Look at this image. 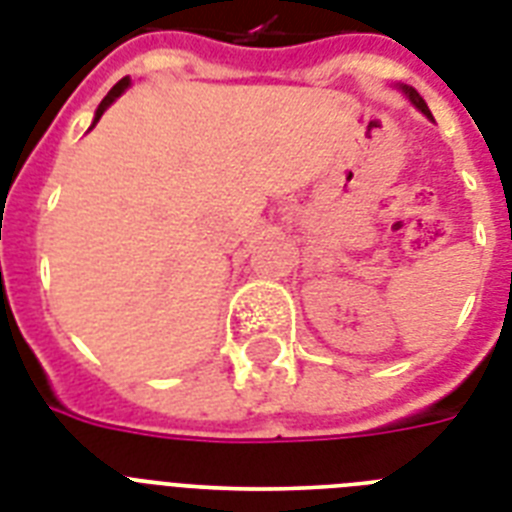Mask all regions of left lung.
Masks as SVG:
<instances>
[{"label": "left lung", "mask_w": 512, "mask_h": 512, "mask_svg": "<svg viewBox=\"0 0 512 512\" xmlns=\"http://www.w3.org/2000/svg\"><path fill=\"white\" fill-rule=\"evenodd\" d=\"M398 90L404 92L406 95V100H409V103H412L414 108H417V111H422V114L428 116L430 122H433V114H430V108H428V103H425V100H422V95L417 90H414V87H409V84H396Z\"/></svg>", "instance_id": "obj_1"}]
</instances>
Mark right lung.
<instances>
[{"mask_svg": "<svg viewBox=\"0 0 512 512\" xmlns=\"http://www.w3.org/2000/svg\"><path fill=\"white\" fill-rule=\"evenodd\" d=\"M130 84H132V79H130V76H124V79H119V82H116L114 87H111V92H108L106 98L100 100V106H98V111H95V119H92L90 130H92V127H95V124L100 122V116L106 114V108L111 106V103H114L116 98H122L124 92H127V87H130Z\"/></svg>", "mask_w": 512, "mask_h": 512, "instance_id": "obj_1", "label": "right lung"}]
</instances>
